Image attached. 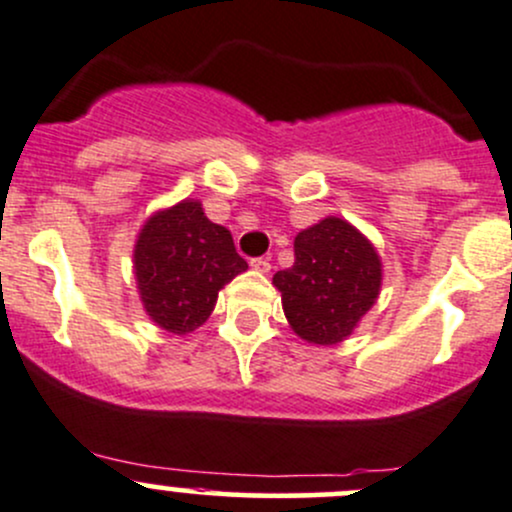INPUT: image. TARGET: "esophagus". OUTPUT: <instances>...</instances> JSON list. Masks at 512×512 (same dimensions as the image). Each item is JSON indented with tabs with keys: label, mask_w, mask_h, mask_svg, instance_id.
Returning <instances> with one entry per match:
<instances>
[{
	"label": "esophagus",
	"mask_w": 512,
	"mask_h": 512,
	"mask_svg": "<svg viewBox=\"0 0 512 512\" xmlns=\"http://www.w3.org/2000/svg\"><path fill=\"white\" fill-rule=\"evenodd\" d=\"M250 267L255 269V272H262V274H267L269 269H272V262H269L267 257H255V260H250Z\"/></svg>",
	"instance_id": "34e87169"
}]
</instances>
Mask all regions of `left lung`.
<instances>
[{
	"mask_svg": "<svg viewBox=\"0 0 512 512\" xmlns=\"http://www.w3.org/2000/svg\"><path fill=\"white\" fill-rule=\"evenodd\" d=\"M381 257L372 240L328 216L294 238V265L274 274L291 330L311 345H338L379 299Z\"/></svg>",
	"mask_w": 512,
	"mask_h": 512,
	"instance_id": "8db88e82",
	"label": "left lung"
}]
</instances>
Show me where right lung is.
Listing matches in <instances>:
<instances>
[{
	"label": "right lung",
	"instance_id": "obj_1",
	"mask_svg": "<svg viewBox=\"0 0 512 512\" xmlns=\"http://www.w3.org/2000/svg\"><path fill=\"white\" fill-rule=\"evenodd\" d=\"M245 269L230 230L211 223L199 199L155 211L133 247L140 303L157 328L172 335L204 325L218 291Z\"/></svg>",
	"mask_w": 512,
	"mask_h": 512
}]
</instances>
